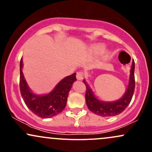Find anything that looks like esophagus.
<instances>
[{
  "label": "esophagus",
  "instance_id": "34e87169",
  "mask_svg": "<svg viewBox=\"0 0 152 152\" xmlns=\"http://www.w3.org/2000/svg\"><path fill=\"white\" fill-rule=\"evenodd\" d=\"M83 77H84V74L83 72H81V71H79V72H78L76 74V78H77L78 80L81 81V80L83 79Z\"/></svg>",
  "mask_w": 152,
  "mask_h": 152
}]
</instances>
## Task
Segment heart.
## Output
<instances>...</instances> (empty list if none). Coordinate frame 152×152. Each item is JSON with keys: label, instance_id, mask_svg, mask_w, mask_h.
I'll return each instance as SVG.
<instances>
[{"label": "heart", "instance_id": "heart-1", "mask_svg": "<svg viewBox=\"0 0 152 152\" xmlns=\"http://www.w3.org/2000/svg\"><path fill=\"white\" fill-rule=\"evenodd\" d=\"M105 46L102 43H97V44H94L90 47L89 48V53L92 55H99V54L102 53L104 51ZM107 52H105L103 55L104 58H106L107 56Z\"/></svg>", "mask_w": 152, "mask_h": 152}]
</instances>
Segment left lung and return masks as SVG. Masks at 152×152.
I'll use <instances>...</instances> for the list:
<instances>
[{
	"label": "left lung",
	"mask_w": 152,
	"mask_h": 152,
	"mask_svg": "<svg viewBox=\"0 0 152 152\" xmlns=\"http://www.w3.org/2000/svg\"><path fill=\"white\" fill-rule=\"evenodd\" d=\"M134 69H135V64L134 61H132L129 79L128 86L126 91L121 98L114 102H104L99 99L94 95L91 88L86 83V80L83 79V83L86 86L85 97H86V103L88 109L94 114L104 117L116 116L123 112L130 104L134 92V88H135Z\"/></svg>",
	"instance_id": "8db88e82"
}]
</instances>
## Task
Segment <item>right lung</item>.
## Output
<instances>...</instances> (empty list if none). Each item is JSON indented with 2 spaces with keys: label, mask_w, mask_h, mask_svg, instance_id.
<instances>
[{
  "label": "right lung",
  "mask_w": 152,
  "mask_h": 152,
  "mask_svg": "<svg viewBox=\"0 0 152 152\" xmlns=\"http://www.w3.org/2000/svg\"><path fill=\"white\" fill-rule=\"evenodd\" d=\"M23 58L20 62V91L27 107L41 118H48L60 114L66 107L69 93L74 81L76 73L61 80L49 93L36 94L29 88L23 73Z\"/></svg>",
  "instance_id": "right-lung-1"
}]
</instances>
